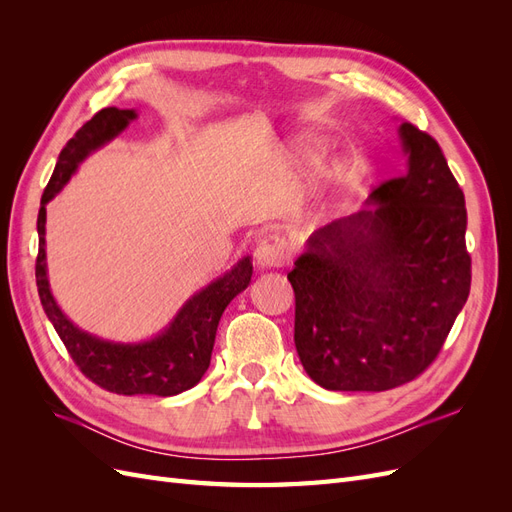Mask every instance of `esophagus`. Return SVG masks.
<instances>
[{
	"label": "esophagus",
	"instance_id": "obj_1",
	"mask_svg": "<svg viewBox=\"0 0 512 512\" xmlns=\"http://www.w3.org/2000/svg\"><path fill=\"white\" fill-rule=\"evenodd\" d=\"M290 254H292V250L284 237H277V235L265 237L256 247V254H254L256 267L262 271L284 267L290 260Z\"/></svg>",
	"mask_w": 512,
	"mask_h": 512
}]
</instances>
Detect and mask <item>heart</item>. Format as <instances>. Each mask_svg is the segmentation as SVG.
<instances>
[{
  "label": "heart",
  "instance_id": "heart-1",
  "mask_svg": "<svg viewBox=\"0 0 512 512\" xmlns=\"http://www.w3.org/2000/svg\"><path fill=\"white\" fill-rule=\"evenodd\" d=\"M322 149H324V145L318 136L301 134V136L290 138V141L280 145V149H277V153H275L277 173H280L284 179L297 177L301 170H305L309 164H314L320 158ZM339 173H342V166H339L337 162L322 164L307 185V196L314 198L327 188H331V185L337 181Z\"/></svg>",
  "mask_w": 512,
  "mask_h": 512
}]
</instances>
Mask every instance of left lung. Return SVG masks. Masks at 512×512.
<instances>
[{
    "mask_svg": "<svg viewBox=\"0 0 512 512\" xmlns=\"http://www.w3.org/2000/svg\"><path fill=\"white\" fill-rule=\"evenodd\" d=\"M406 173L294 260V346L327 391H389L436 359L470 294L466 200L440 145L399 123Z\"/></svg>",
    "mask_w": 512,
    "mask_h": 512,
    "instance_id": "left-lung-1",
    "label": "left lung"
}]
</instances>
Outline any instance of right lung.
Masks as SVG:
<instances>
[{
  "mask_svg": "<svg viewBox=\"0 0 512 512\" xmlns=\"http://www.w3.org/2000/svg\"><path fill=\"white\" fill-rule=\"evenodd\" d=\"M136 117V108H102L61 149L40 200L36 284L46 318L91 382L117 395L173 397L190 391L209 369L224 309L252 282V256H243L226 273L196 290L160 333L141 342H113L76 327L57 305L46 269V205L64 190L91 153L115 141Z\"/></svg>",
  "mask_w": 512,
  "mask_h": 512,
  "instance_id": "right-lung-1",
  "label": "right lung"
}]
</instances>
